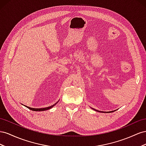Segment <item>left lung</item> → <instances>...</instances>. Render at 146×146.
Segmentation results:
<instances>
[{
    "mask_svg": "<svg viewBox=\"0 0 146 146\" xmlns=\"http://www.w3.org/2000/svg\"><path fill=\"white\" fill-rule=\"evenodd\" d=\"M92 110H95V111H98V112H103V111H98V110H95V109H94V108H92ZM114 111H110V112H114Z\"/></svg>",
    "mask_w": 146,
    "mask_h": 146,
    "instance_id": "8db88e82",
    "label": "left lung"
}]
</instances>
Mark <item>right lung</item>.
I'll list each match as a JSON object with an SVG mask.
<instances>
[{
	"mask_svg": "<svg viewBox=\"0 0 146 146\" xmlns=\"http://www.w3.org/2000/svg\"><path fill=\"white\" fill-rule=\"evenodd\" d=\"M59 102V101H58L57 103H56L54 105H53L52 106H48L47 108H30L29 106H25L26 107H27L28 109L31 110L32 111H46V110H48L49 109H51V108H52L54 106H55V105H56V104Z\"/></svg>",
	"mask_w": 146,
	"mask_h": 146,
	"instance_id": "obj_1",
	"label": "right lung"
}]
</instances>
